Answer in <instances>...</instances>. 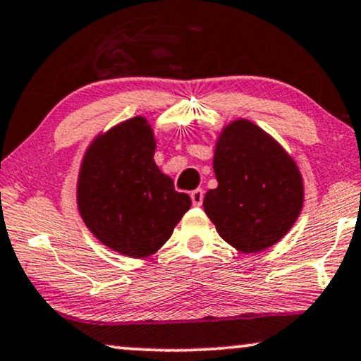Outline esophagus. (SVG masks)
<instances>
[{
    "label": "esophagus",
    "instance_id": "34e87169",
    "mask_svg": "<svg viewBox=\"0 0 361 361\" xmlns=\"http://www.w3.org/2000/svg\"><path fill=\"white\" fill-rule=\"evenodd\" d=\"M202 200H204V191L202 190H195L191 191V201L195 206H201Z\"/></svg>",
    "mask_w": 361,
    "mask_h": 361
}]
</instances>
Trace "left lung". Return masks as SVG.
I'll use <instances>...</instances> for the list:
<instances>
[{"label": "left lung", "mask_w": 361, "mask_h": 361, "mask_svg": "<svg viewBox=\"0 0 361 361\" xmlns=\"http://www.w3.org/2000/svg\"><path fill=\"white\" fill-rule=\"evenodd\" d=\"M212 166L217 188L206 192L202 206L217 233L242 253L281 240L304 202L293 157L252 121L235 119L217 137Z\"/></svg>", "instance_id": "left-lung-1"}]
</instances>
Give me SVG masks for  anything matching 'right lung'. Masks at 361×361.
Returning <instances> with one entry per match:
<instances>
[{
    "mask_svg": "<svg viewBox=\"0 0 361 361\" xmlns=\"http://www.w3.org/2000/svg\"><path fill=\"white\" fill-rule=\"evenodd\" d=\"M155 135L135 116L99 134L80 166L77 202L91 233L130 258L154 255L191 207L186 192L157 166Z\"/></svg>",
    "mask_w": 361,
    "mask_h": 361,
    "instance_id": "right-lung-1",
    "label": "right lung"
}]
</instances>
